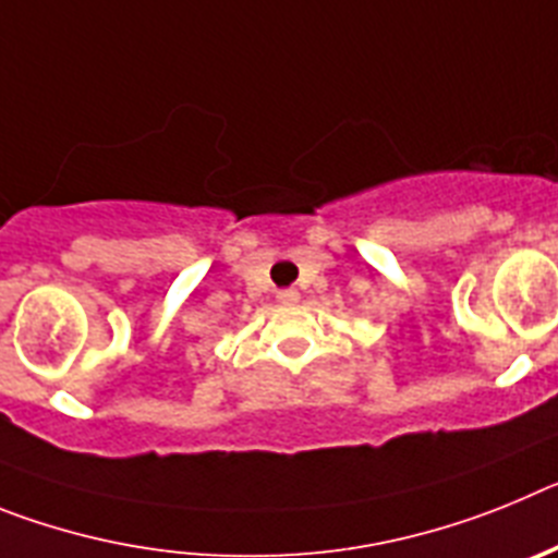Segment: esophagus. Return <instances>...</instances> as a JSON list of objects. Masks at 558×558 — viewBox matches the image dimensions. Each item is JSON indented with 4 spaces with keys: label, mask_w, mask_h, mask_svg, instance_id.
<instances>
[{
    "label": "esophagus",
    "mask_w": 558,
    "mask_h": 558,
    "mask_svg": "<svg viewBox=\"0 0 558 558\" xmlns=\"http://www.w3.org/2000/svg\"><path fill=\"white\" fill-rule=\"evenodd\" d=\"M276 299H279L282 304H293V302H299V290L284 288V290H279V293H276Z\"/></svg>",
    "instance_id": "34e87169"
}]
</instances>
